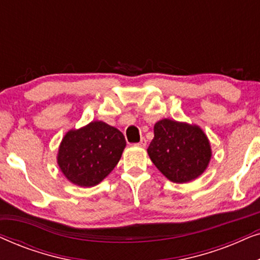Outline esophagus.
<instances>
[{"instance_id": "34e87169", "label": "esophagus", "mask_w": 260, "mask_h": 260, "mask_svg": "<svg viewBox=\"0 0 260 260\" xmlns=\"http://www.w3.org/2000/svg\"><path fill=\"white\" fill-rule=\"evenodd\" d=\"M137 145H138V147H141V148H145V145H147V140H145L144 137L141 138V141L138 142Z\"/></svg>"}]
</instances>
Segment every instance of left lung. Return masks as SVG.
I'll return each mask as SVG.
<instances>
[{
    "label": "left lung",
    "instance_id": "obj_1",
    "mask_svg": "<svg viewBox=\"0 0 260 260\" xmlns=\"http://www.w3.org/2000/svg\"><path fill=\"white\" fill-rule=\"evenodd\" d=\"M148 154L167 179L184 183L205 172L212 149L201 127L165 118L155 124Z\"/></svg>",
    "mask_w": 260,
    "mask_h": 260
}]
</instances>
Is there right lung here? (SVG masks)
I'll use <instances>...</instances> for the list:
<instances>
[{"mask_svg": "<svg viewBox=\"0 0 260 260\" xmlns=\"http://www.w3.org/2000/svg\"><path fill=\"white\" fill-rule=\"evenodd\" d=\"M125 145L118 129L94 120L63 136L56 159L67 180L80 187H93L112 172Z\"/></svg>", "mask_w": 260, "mask_h": 260, "instance_id": "obj_1", "label": "right lung"}]
</instances>
